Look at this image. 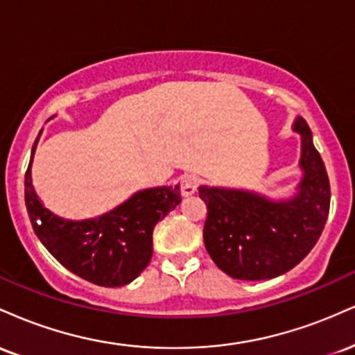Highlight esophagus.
Here are the masks:
<instances>
[{
	"label": "esophagus",
	"mask_w": 355,
	"mask_h": 355,
	"mask_svg": "<svg viewBox=\"0 0 355 355\" xmlns=\"http://www.w3.org/2000/svg\"><path fill=\"white\" fill-rule=\"evenodd\" d=\"M198 185H200V178L197 175H185L180 182V189H182V195L183 197H190L197 191Z\"/></svg>",
	"instance_id": "1"
}]
</instances>
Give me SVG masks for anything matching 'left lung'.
<instances>
[{
    "mask_svg": "<svg viewBox=\"0 0 355 355\" xmlns=\"http://www.w3.org/2000/svg\"><path fill=\"white\" fill-rule=\"evenodd\" d=\"M294 130L302 138L304 177L288 200H270L247 190L202 185L207 203L203 242L220 270L240 280L274 279L294 268L319 240L331 207V185L302 116Z\"/></svg>",
    "mask_w": 355,
    "mask_h": 355,
    "instance_id": "obj_1",
    "label": "left lung"
}]
</instances>
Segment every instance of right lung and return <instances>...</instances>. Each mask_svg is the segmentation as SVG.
<instances>
[{
    "mask_svg": "<svg viewBox=\"0 0 355 355\" xmlns=\"http://www.w3.org/2000/svg\"><path fill=\"white\" fill-rule=\"evenodd\" d=\"M36 144L38 138L24 175V200L36 237L61 266L88 282L121 287L135 280L152 259L155 225L182 202L180 187L140 190L96 218L64 220L40 202L31 183Z\"/></svg>",
    "mask_w": 355,
    "mask_h": 355,
    "instance_id": "add662e5",
    "label": "right lung"
}]
</instances>
